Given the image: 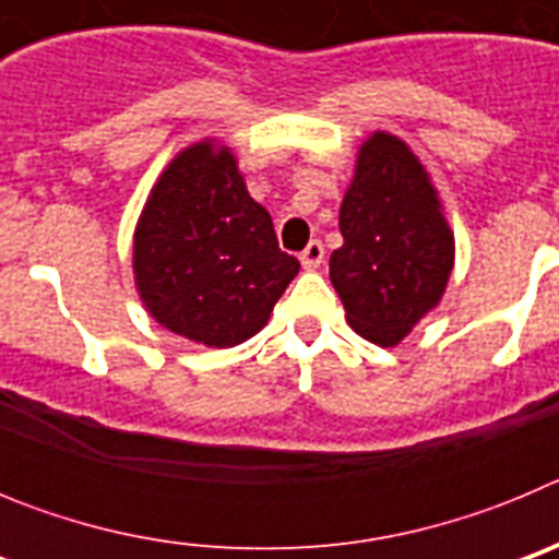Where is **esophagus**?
Wrapping results in <instances>:
<instances>
[{
	"label": "esophagus",
	"mask_w": 559,
	"mask_h": 559,
	"mask_svg": "<svg viewBox=\"0 0 559 559\" xmlns=\"http://www.w3.org/2000/svg\"><path fill=\"white\" fill-rule=\"evenodd\" d=\"M299 263H302L308 271L319 269V265L324 263V246L319 243V240H310V243L305 246L302 254H299Z\"/></svg>",
	"instance_id": "34e87169"
}]
</instances>
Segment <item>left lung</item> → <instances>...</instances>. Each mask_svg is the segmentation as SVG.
<instances>
[{
  "instance_id": "1",
  "label": "left lung",
  "mask_w": 559,
  "mask_h": 559,
  "mask_svg": "<svg viewBox=\"0 0 559 559\" xmlns=\"http://www.w3.org/2000/svg\"><path fill=\"white\" fill-rule=\"evenodd\" d=\"M338 229L330 283L349 328L397 347L442 302L456 257L437 187L400 136L374 131L358 147Z\"/></svg>"
}]
</instances>
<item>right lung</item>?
I'll list each match as a JSON object with an SVG mask.
<instances>
[{"instance_id": "add662e5", "label": "right lung", "mask_w": 559, "mask_h": 559, "mask_svg": "<svg viewBox=\"0 0 559 559\" xmlns=\"http://www.w3.org/2000/svg\"><path fill=\"white\" fill-rule=\"evenodd\" d=\"M296 274L229 145L206 136L173 156L133 229V283L162 328L204 347L243 344Z\"/></svg>"}]
</instances>
